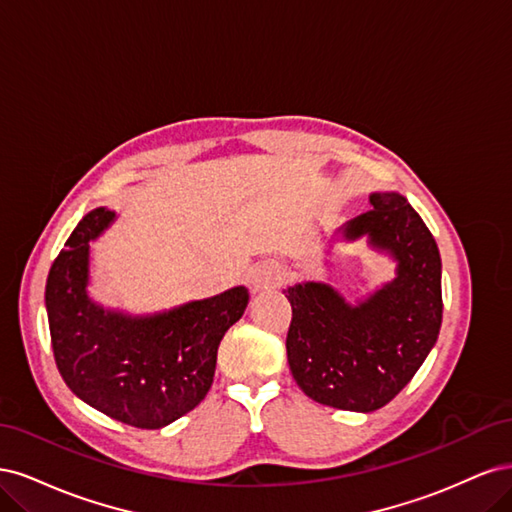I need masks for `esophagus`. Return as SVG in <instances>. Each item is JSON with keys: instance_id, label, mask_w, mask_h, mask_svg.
Here are the masks:
<instances>
[{"instance_id": "1", "label": "esophagus", "mask_w": 512, "mask_h": 512, "mask_svg": "<svg viewBox=\"0 0 512 512\" xmlns=\"http://www.w3.org/2000/svg\"><path fill=\"white\" fill-rule=\"evenodd\" d=\"M280 282H282V273H280V269L273 267V265L256 267V269L250 273V288H252L254 292L275 288Z\"/></svg>"}]
</instances>
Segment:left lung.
<instances>
[{
  "label": "left lung",
  "instance_id": "obj_1",
  "mask_svg": "<svg viewBox=\"0 0 512 512\" xmlns=\"http://www.w3.org/2000/svg\"><path fill=\"white\" fill-rule=\"evenodd\" d=\"M374 209L337 230L367 237L395 262V280L350 305L335 288L303 282L284 290L292 307L286 352L292 378L318 404L374 412L404 389L436 344L442 324V260L408 200L374 192Z\"/></svg>",
  "mask_w": 512,
  "mask_h": 512
}]
</instances>
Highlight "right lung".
<instances>
[{"label": "right lung", "instance_id": "obj_1", "mask_svg": "<svg viewBox=\"0 0 512 512\" xmlns=\"http://www.w3.org/2000/svg\"><path fill=\"white\" fill-rule=\"evenodd\" d=\"M113 222L111 209L89 211L49 271L44 301L55 363L91 408L138 429H160L205 399L218 346L250 294L235 286L149 316L104 309L87 294L89 241Z\"/></svg>", "mask_w": 512, "mask_h": 512}]
</instances>
